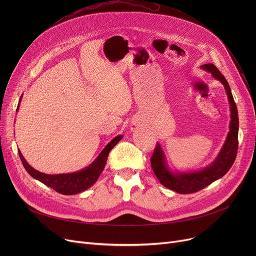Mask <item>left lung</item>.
Segmentation results:
<instances>
[{
	"mask_svg": "<svg viewBox=\"0 0 256 256\" xmlns=\"http://www.w3.org/2000/svg\"><path fill=\"white\" fill-rule=\"evenodd\" d=\"M201 68L210 72L214 78L219 80L224 85L228 100L230 104V132L225 140L222 150L214 162L204 168L202 170L195 172H171L167 167L165 154L162 147L158 143L154 152L152 156L150 163L152 168L156 174V178L163 186L168 189L176 191L180 194H190L202 190L204 188L210 184L212 182L224 176L234 163L238 152V116L236 104L234 102L232 90L224 76L220 72L214 64H204Z\"/></svg>",
	"mask_w": 256,
	"mask_h": 256,
	"instance_id": "left-lung-1",
	"label": "left lung"
}]
</instances>
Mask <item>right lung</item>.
I'll return each instance as SVG.
<instances>
[{
    "label": "right lung",
    "mask_w": 256,
    "mask_h": 256,
    "mask_svg": "<svg viewBox=\"0 0 256 256\" xmlns=\"http://www.w3.org/2000/svg\"><path fill=\"white\" fill-rule=\"evenodd\" d=\"M20 100H22V96L20 98ZM18 110V106L16 111ZM122 137H124L122 135L115 137L111 142L106 144V146L102 150L100 156L96 158V160H94L91 165H89L87 168L83 170L74 172V173L56 174V176H52V174H46L42 172H39L26 163V160H24V156L20 150H18V154L24 169L33 178L42 182V184L52 188V189H54L60 194L74 195L89 189L92 184H96V182L98 180V176H100V173L102 172L106 166L109 152H111L113 147L121 139H122Z\"/></svg>",
    "instance_id": "right-lung-1"
}]
</instances>
